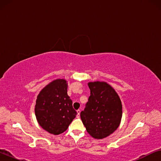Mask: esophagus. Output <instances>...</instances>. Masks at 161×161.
I'll list each match as a JSON object with an SVG mask.
<instances>
[{"label":"esophagus","mask_w":161,"mask_h":161,"mask_svg":"<svg viewBox=\"0 0 161 161\" xmlns=\"http://www.w3.org/2000/svg\"><path fill=\"white\" fill-rule=\"evenodd\" d=\"M77 118H80V112H81V111H80V109H78V110L77 111Z\"/></svg>","instance_id":"34e87169"}]
</instances>
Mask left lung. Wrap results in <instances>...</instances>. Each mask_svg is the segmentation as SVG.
<instances>
[{
	"label": "left lung",
	"instance_id": "obj_1",
	"mask_svg": "<svg viewBox=\"0 0 161 161\" xmlns=\"http://www.w3.org/2000/svg\"><path fill=\"white\" fill-rule=\"evenodd\" d=\"M90 96L80 114L82 123L92 137L102 139L119 127L122 105L119 95L106 82H89Z\"/></svg>",
	"mask_w": 161,
	"mask_h": 161
}]
</instances>
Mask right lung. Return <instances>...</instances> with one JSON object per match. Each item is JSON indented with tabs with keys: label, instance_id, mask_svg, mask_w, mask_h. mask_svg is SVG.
<instances>
[{
	"label": "right lung",
	"instance_id": "1",
	"mask_svg": "<svg viewBox=\"0 0 161 161\" xmlns=\"http://www.w3.org/2000/svg\"><path fill=\"white\" fill-rule=\"evenodd\" d=\"M35 111L42 129L54 135L64 132L77 114L67 95L66 80H54L42 89L37 96Z\"/></svg>",
	"mask_w": 161,
	"mask_h": 161
}]
</instances>
